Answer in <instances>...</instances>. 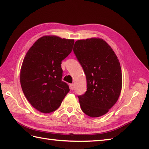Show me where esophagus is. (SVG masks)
I'll return each instance as SVG.
<instances>
[{"mask_svg":"<svg viewBox=\"0 0 149 149\" xmlns=\"http://www.w3.org/2000/svg\"><path fill=\"white\" fill-rule=\"evenodd\" d=\"M70 89L72 90H74V84H71L70 85Z\"/></svg>","mask_w":149,"mask_h":149,"instance_id":"34e87169","label":"esophagus"}]
</instances>
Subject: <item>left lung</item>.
Segmentation results:
<instances>
[{"label":"left lung","instance_id":"left-lung-1","mask_svg":"<svg viewBox=\"0 0 149 149\" xmlns=\"http://www.w3.org/2000/svg\"><path fill=\"white\" fill-rule=\"evenodd\" d=\"M74 52L86 77L87 90L78 96L82 111L92 118L105 115L121 93L122 75L118 58L99 38L76 41Z\"/></svg>","mask_w":149,"mask_h":149}]
</instances>
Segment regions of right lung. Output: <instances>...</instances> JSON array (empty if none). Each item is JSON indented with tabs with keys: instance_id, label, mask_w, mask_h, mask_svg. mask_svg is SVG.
Instances as JSON below:
<instances>
[{
	"instance_id": "obj_1",
	"label": "right lung",
	"mask_w": 149,
	"mask_h": 149,
	"mask_svg": "<svg viewBox=\"0 0 149 149\" xmlns=\"http://www.w3.org/2000/svg\"><path fill=\"white\" fill-rule=\"evenodd\" d=\"M74 40L44 36L28 50L22 63V91L33 107L43 113L54 111L69 91L62 81L61 61L72 52Z\"/></svg>"
}]
</instances>
